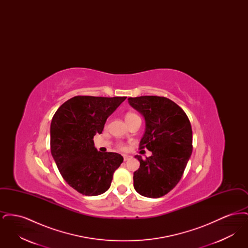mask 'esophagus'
I'll use <instances>...</instances> for the list:
<instances>
[{"label": "esophagus", "mask_w": 248, "mask_h": 248, "mask_svg": "<svg viewBox=\"0 0 248 248\" xmlns=\"http://www.w3.org/2000/svg\"><path fill=\"white\" fill-rule=\"evenodd\" d=\"M129 155H126V154H124V161H127V160H129Z\"/></svg>", "instance_id": "obj_1"}]
</instances>
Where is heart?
Segmentation results:
<instances>
[{
	"label": "heart",
	"instance_id": "b5f03b06",
	"mask_svg": "<svg viewBox=\"0 0 248 248\" xmlns=\"http://www.w3.org/2000/svg\"><path fill=\"white\" fill-rule=\"evenodd\" d=\"M138 115H136L135 113H127L126 114V116H125V121L127 122V121H129L131 119L135 118V117H137Z\"/></svg>",
	"mask_w": 248,
	"mask_h": 248
}]
</instances>
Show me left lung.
Masks as SVG:
<instances>
[{"instance_id":"left-lung-1","label":"left lung","mask_w":248,"mask_h":248,"mask_svg":"<svg viewBox=\"0 0 248 248\" xmlns=\"http://www.w3.org/2000/svg\"><path fill=\"white\" fill-rule=\"evenodd\" d=\"M130 106L145 119L140 149L153 154L134 172V188L142 196L160 198L176 187L192 153V130L184 110L164 96L128 97Z\"/></svg>"}]
</instances>
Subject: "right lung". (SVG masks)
Returning a JSON list of instances; mask_svg holds the SVG:
<instances>
[{"mask_svg": "<svg viewBox=\"0 0 248 248\" xmlns=\"http://www.w3.org/2000/svg\"><path fill=\"white\" fill-rule=\"evenodd\" d=\"M125 98L77 95L59 107L52 119V156L64 180L83 195L107 191L124 161L121 154L98 152L93 138L102 133L108 117Z\"/></svg>", "mask_w": 248, "mask_h": 248, "instance_id": "obj_1", "label": "right lung"}]
</instances>
